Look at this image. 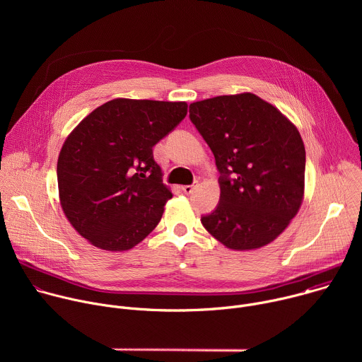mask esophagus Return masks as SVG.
<instances>
[{
    "instance_id": "obj_1",
    "label": "esophagus",
    "mask_w": 362,
    "mask_h": 362,
    "mask_svg": "<svg viewBox=\"0 0 362 362\" xmlns=\"http://www.w3.org/2000/svg\"><path fill=\"white\" fill-rule=\"evenodd\" d=\"M197 185H199L197 182H196V183H193V185H186V186H183V187H182V190H183L186 194H190V193L197 187Z\"/></svg>"
}]
</instances>
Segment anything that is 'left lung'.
<instances>
[{
	"label": "left lung",
	"instance_id": "8db88e82",
	"mask_svg": "<svg viewBox=\"0 0 362 362\" xmlns=\"http://www.w3.org/2000/svg\"><path fill=\"white\" fill-rule=\"evenodd\" d=\"M214 151L221 199L202 223L228 249L275 240L298 214L305 192V146L296 126L253 93L218 95L189 106Z\"/></svg>",
	"mask_w": 362,
	"mask_h": 362
}]
</instances>
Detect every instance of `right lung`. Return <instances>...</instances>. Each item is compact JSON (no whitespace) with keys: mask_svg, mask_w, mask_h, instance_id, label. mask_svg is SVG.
<instances>
[{"mask_svg":"<svg viewBox=\"0 0 362 362\" xmlns=\"http://www.w3.org/2000/svg\"><path fill=\"white\" fill-rule=\"evenodd\" d=\"M186 113V101L115 98L67 136L57 162L60 204L93 246L129 250L158 226L173 194L153 146Z\"/></svg>","mask_w":362,"mask_h":362,"instance_id":"obj_1","label":"right lung"}]
</instances>
